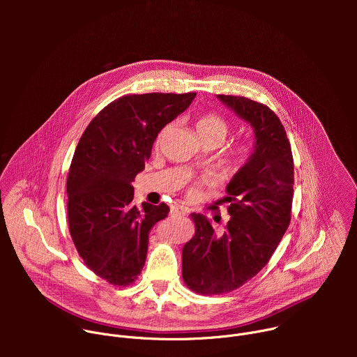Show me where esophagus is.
I'll return each instance as SVG.
<instances>
[{"label":"esophagus","mask_w":357,"mask_h":357,"mask_svg":"<svg viewBox=\"0 0 357 357\" xmlns=\"http://www.w3.org/2000/svg\"><path fill=\"white\" fill-rule=\"evenodd\" d=\"M188 213V209L179 205L171 206V216H185Z\"/></svg>","instance_id":"esophagus-1"}]
</instances>
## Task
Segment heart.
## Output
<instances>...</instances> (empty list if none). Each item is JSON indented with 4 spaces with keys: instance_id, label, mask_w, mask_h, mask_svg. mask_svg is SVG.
I'll list each match as a JSON object with an SVG mask.
<instances>
[{
    "instance_id": "b5f03b06",
    "label": "heart",
    "mask_w": 357,
    "mask_h": 357,
    "mask_svg": "<svg viewBox=\"0 0 357 357\" xmlns=\"http://www.w3.org/2000/svg\"><path fill=\"white\" fill-rule=\"evenodd\" d=\"M172 128V124H167L157 135L155 138V146H160L162 139L167 137V134L169 132V130ZM196 130L200 138H208V137H218L220 138V141H223L230 130V124L229 121L222 117L220 114L216 113H205L202 114L197 119L196 123ZM250 145L245 142H240L237 145H234L225 158V167L230 171V172H236L240 168L244 167V164L248 161L250 157Z\"/></svg>"
}]
</instances>
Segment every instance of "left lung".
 I'll list each match as a JSON object with an SVG mask.
<instances>
[{"label": "left lung", "instance_id": "obj_1", "mask_svg": "<svg viewBox=\"0 0 357 357\" xmlns=\"http://www.w3.org/2000/svg\"><path fill=\"white\" fill-rule=\"evenodd\" d=\"M256 135L254 152L229 182L230 220L223 231L200 213H192L193 237L182 248V277L202 295L231 292L257 275L270 261L291 222L294 160L277 114L241 96L218 94Z\"/></svg>", "mask_w": 357, "mask_h": 357}]
</instances>
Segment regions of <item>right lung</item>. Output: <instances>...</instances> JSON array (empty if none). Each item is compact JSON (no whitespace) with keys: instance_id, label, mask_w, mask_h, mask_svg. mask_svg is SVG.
I'll use <instances>...</instances> for the list:
<instances>
[{"instance_id":"right-lung-1","label":"right lung","mask_w":357,"mask_h":357,"mask_svg":"<svg viewBox=\"0 0 357 357\" xmlns=\"http://www.w3.org/2000/svg\"><path fill=\"white\" fill-rule=\"evenodd\" d=\"M196 93L123 96L87 126L69 168L68 222L84 264L116 287L141 274L148 233L168 216L165 203L132 205L131 182L145 168L158 132L183 113Z\"/></svg>"}]
</instances>
